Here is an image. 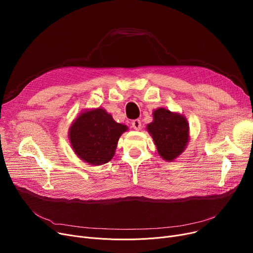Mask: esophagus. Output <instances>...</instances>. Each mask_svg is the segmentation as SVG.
I'll use <instances>...</instances> for the list:
<instances>
[{
    "mask_svg": "<svg viewBox=\"0 0 253 253\" xmlns=\"http://www.w3.org/2000/svg\"><path fill=\"white\" fill-rule=\"evenodd\" d=\"M131 125H132V128L135 129V130H139L141 128V122L140 120L136 119V120H133V121L131 122Z\"/></svg>",
    "mask_w": 253,
    "mask_h": 253,
    "instance_id": "34e87169",
    "label": "esophagus"
}]
</instances>
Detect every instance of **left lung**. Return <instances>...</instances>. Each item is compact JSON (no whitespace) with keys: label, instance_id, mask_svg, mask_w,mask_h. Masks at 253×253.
Here are the masks:
<instances>
[{"label":"left lung","instance_id":"left-lung-1","mask_svg":"<svg viewBox=\"0 0 253 253\" xmlns=\"http://www.w3.org/2000/svg\"><path fill=\"white\" fill-rule=\"evenodd\" d=\"M154 121L148 125L157 150L164 160L172 161L185 149L189 140V124L179 114L165 109H158L154 113Z\"/></svg>","mask_w":253,"mask_h":253}]
</instances>
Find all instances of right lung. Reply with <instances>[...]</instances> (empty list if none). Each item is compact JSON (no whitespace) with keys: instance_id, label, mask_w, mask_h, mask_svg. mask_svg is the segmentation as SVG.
Masks as SVG:
<instances>
[{"instance_id":"add662e5","label":"right lung","mask_w":253,"mask_h":253,"mask_svg":"<svg viewBox=\"0 0 253 253\" xmlns=\"http://www.w3.org/2000/svg\"><path fill=\"white\" fill-rule=\"evenodd\" d=\"M127 126L114 121L102 109L80 115L70 129V139L75 153L90 165L108 163L115 155L118 140Z\"/></svg>"}]
</instances>
